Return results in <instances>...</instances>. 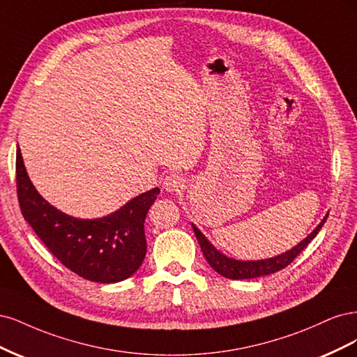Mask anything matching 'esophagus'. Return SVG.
I'll list each match as a JSON object with an SVG mask.
<instances>
[{
  "instance_id": "obj_1",
  "label": "esophagus",
  "mask_w": 357,
  "mask_h": 357,
  "mask_svg": "<svg viewBox=\"0 0 357 357\" xmlns=\"http://www.w3.org/2000/svg\"><path fill=\"white\" fill-rule=\"evenodd\" d=\"M163 187H165V190L169 191V192H179V191H182V188L185 187V185H183V179H182L179 175L170 174V175H167V176L165 178Z\"/></svg>"
}]
</instances>
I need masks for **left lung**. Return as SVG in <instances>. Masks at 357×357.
Returning a JSON list of instances; mask_svg holds the SVG:
<instances>
[{
  "mask_svg": "<svg viewBox=\"0 0 357 357\" xmlns=\"http://www.w3.org/2000/svg\"><path fill=\"white\" fill-rule=\"evenodd\" d=\"M329 213L325 215L324 220L320 221V224L310 233L303 241H300L296 246H294L291 250H286L283 254L278 257H271L266 259H257V261H241V259H234L224 255L221 250H218L211 241L204 237V234L200 231V229L191 224L192 231L199 240V245L203 250V255L206 261L209 262V266L218 273L224 275L227 279L231 280H243V279H254V278H261V275H268L275 271H280L282 268L287 267L289 264L301 254L304 248L312 241L317 233L320 231V228L324 227L326 222V218Z\"/></svg>",
  "mask_w": 357,
  "mask_h": 357,
  "instance_id": "8db88e82",
  "label": "left lung"
}]
</instances>
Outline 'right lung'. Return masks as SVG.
I'll return each instance as SVG.
<instances>
[{
  "instance_id": "add662e5",
  "label": "right lung",
  "mask_w": 357,
  "mask_h": 357,
  "mask_svg": "<svg viewBox=\"0 0 357 357\" xmlns=\"http://www.w3.org/2000/svg\"><path fill=\"white\" fill-rule=\"evenodd\" d=\"M16 181L22 215L66 268L90 282L117 283L141 267L146 254L144 222L158 188L136 195L107 216L82 220L41 197L28 176L19 146Z\"/></svg>"
}]
</instances>
